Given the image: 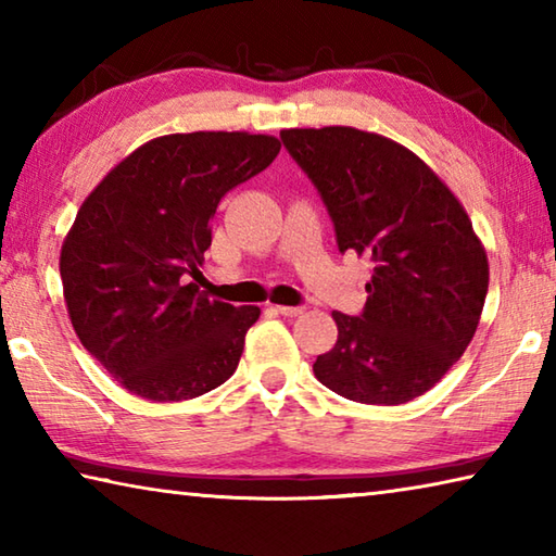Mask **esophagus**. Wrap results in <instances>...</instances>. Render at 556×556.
I'll use <instances>...</instances> for the list:
<instances>
[{
	"label": "esophagus",
	"mask_w": 556,
	"mask_h": 556,
	"mask_svg": "<svg viewBox=\"0 0 556 556\" xmlns=\"http://www.w3.org/2000/svg\"><path fill=\"white\" fill-rule=\"evenodd\" d=\"M275 308L279 316H287V318H294L299 313H304V306H271Z\"/></svg>",
	"instance_id": "obj_1"
}]
</instances>
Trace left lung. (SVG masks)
I'll return each mask as SVG.
<instances>
[{
    "label": "left lung",
    "mask_w": 556,
    "mask_h": 556,
    "mask_svg": "<svg viewBox=\"0 0 556 556\" xmlns=\"http://www.w3.org/2000/svg\"><path fill=\"white\" fill-rule=\"evenodd\" d=\"M279 138L318 189L338 250L371 262L365 308L332 313L338 342L313 371L371 406L422 396L464 355L486 301L489 260L467 211L418 155L383 136L326 126Z\"/></svg>",
    "instance_id": "left-lung-1"
}]
</instances>
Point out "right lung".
Masks as SVG:
<instances>
[{
  "mask_svg": "<svg viewBox=\"0 0 556 556\" xmlns=\"http://www.w3.org/2000/svg\"><path fill=\"white\" fill-rule=\"evenodd\" d=\"M271 136L197 130L150 140L99 181L60 252L70 320L89 355L140 399H197L233 375L257 306L191 279L230 189L279 155Z\"/></svg>",
  "mask_w": 556,
  "mask_h": 556,
  "instance_id": "obj_1",
  "label": "right lung"
}]
</instances>
